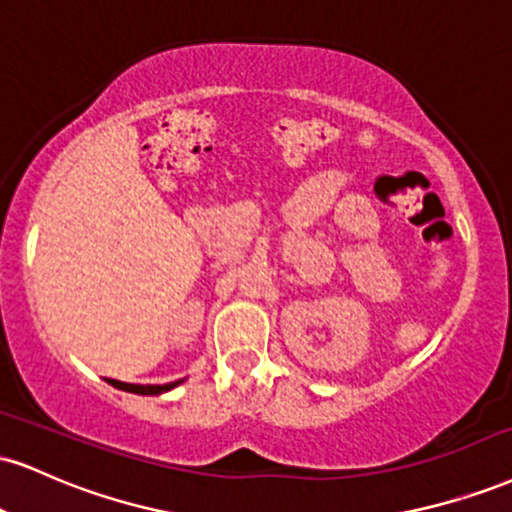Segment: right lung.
<instances>
[{"label": "right lung", "instance_id": "1", "mask_svg": "<svg viewBox=\"0 0 512 512\" xmlns=\"http://www.w3.org/2000/svg\"><path fill=\"white\" fill-rule=\"evenodd\" d=\"M107 381V384H112L114 389H119V391H128V393H138V396H159V393H166V391H171V389H176L178 384H183V379L181 381H171V384H164V386H152V384H126V381H116V379H104Z\"/></svg>", "mask_w": 512, "mask_h": 512}]
</instances>
